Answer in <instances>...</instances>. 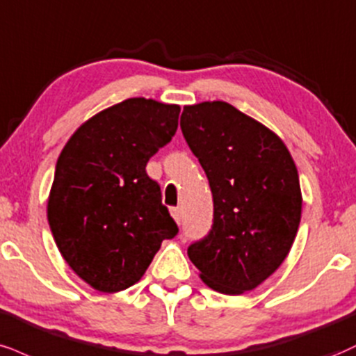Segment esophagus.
Here are the masks:
<instances>
[{"instance_id":"esophagus-1","label":"esophagus","mask_w":356,"mask_h":356,"mask_svg":"<svg viewBox=\"0 0 356 356\" xmlns=\"http://www.w3.org/2000/svg\"><path fill=\"white\" fill-rule=\"evenodd\" d=\"M170 216H172V219L177 222V224H181V220H182L181 209H170Z\"/></svg>"}]
</instances>
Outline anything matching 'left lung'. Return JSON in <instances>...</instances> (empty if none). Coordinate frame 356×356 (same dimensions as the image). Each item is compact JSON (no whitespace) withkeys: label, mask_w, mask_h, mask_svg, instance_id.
Masks as SVG:
<instances>
[{"label":"left lung","mask_w":356,"mask_h":356,"mask_svg":"<svg viewBox=\"0 0 356 356\" xmlns=\"http://www.w3.org/2000/svg\"><path fill=\"white\" fill-rule=\"evenodd\" d=\"M181 129L213 199L212 230L187 254L205 285L242 295L292 248L302 217L297 165L275 132L229 102L184 106Z\"/></svg>","instance_id":"8db88e82"}]
</instances>
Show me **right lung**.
<instances>
[{
  "instance_id": "right-lung-1",
  "label": "right lung",
  "mask_w": 356,
  "mask_h": 356,
  "mask_svg": "<svg viewBox=\"0 0 356 356\" xmlns=\"http://www.w3.org/2000/svg\"><path fill=\"white\" fill-rule=\"evenodd\" d=\"M181 106L131 97L81 124L59 154L48 222L63 259L88 285L137 284L179 232L147 161L172 139Z\"/></svg>"
}]
</instances>
